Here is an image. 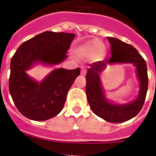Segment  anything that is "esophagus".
Masks as SVG:
<instances>
[{
    "instance_id": "34e87169",
    "label": "esophagus",
    "mask_w": 156,
    "mask_h": 156,
    "mask_svg": "<svg viewBox=\"0 0 156 156\" xmlns=\"http://www.w3.org/2000/svg\"><path fill=\"white\" fill-rule=\"evenodd\" d=\"M86 73H87L86 69L84 68V67H82V68H81V74H82V75H85Z\"/></svg>"
}]
</instances>
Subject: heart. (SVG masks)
Wrapping results in <instances>:
<instances>
[{"mask_svg":"<svg viewBox=\"0 0 156 156\" xmlns=\"http://www.w3.org/2000/svg\"><path fill=\"white\" fill-rule=\"evenodd\" d=\"M81 57H89L93 61H102L106 56V47L100 40H94L81 44L76 50Z\"/></svg>","mask_w":156,"mask_h":156,"instance_id":"obj_1","label":"heart"}]
</instances>
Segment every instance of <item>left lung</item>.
I'll list each match as a JSON object with an SVG mask.
<instances>
[{
	"label": "left lung",
	"instance_id": "obj_1",
	"mask_svg": "<svg viewBox=\"0 0 156 156\" xmlns=\"http://www.w3.org/2000/svg\"><path fill=\"white\" fill-rule=\"evenodd\" d=\"M111 44L112 56L104 61L90 64L86 76V93L88 103L93 112L112 123H121L133 118L141 111L148 87L147 64L135 48L116 38L108 37ZM133 63L137 68V74L140 81V91L137 100L129 104L116 105L106 101L104 97L99 74L107 63Z\"/></svg>",
	"mask_w": 156,
	"mask_h": 156
}]
</instances>
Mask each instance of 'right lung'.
Here are the masks:
<instances>
[{
	"instance_id": "obj_1",
	"label": "right lung",
	"mask_w": 156,
	"mask_h": 156,
	"mask_svg": "<svg viewBox=\"0 0 156 156\" xmlns=\"http://www.w3.org/2000/svg\"><path fill=\"white\" fill-rule=\"evenodd\" d=\"M75 35L45 31L23 43L11 59L9 89L17 108L34 121H45L62 110L67 93L80 68L55 69L40 83L26 73L36 62L56 65L67 57L66 52Z\"/></svg>"
}]
</instances>
